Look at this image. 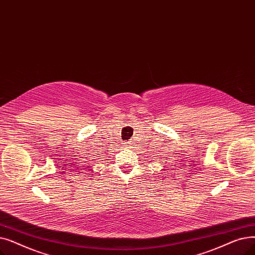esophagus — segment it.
<instances>
[{
  "instance_id": "1",
  "label": "esophagus",
  "mask_w": 255,
  "mask_h": 255,
  "mask_svg": "<svg viewBox=\"0 0 255 255\" xmlns=\"http://www.w3.org/2000/svg\"><path fill=\"white\" fill-rule=\"evenodd\" d=\"M132 145H133V142L130 141V140H128V141L125 142V147H127V148H131Z\"/></svg>"
}]
</instances>
